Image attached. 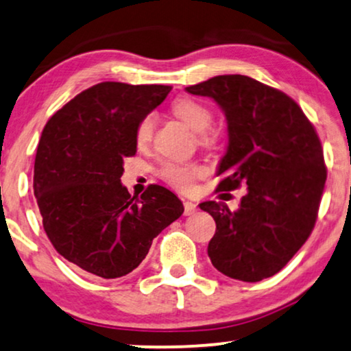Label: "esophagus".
<instances>
[{
  "label": "esophagus",
  "mask_w": 351,
  "mask_h": 351,
  "mask_svg": "<svg viewBox=\"0 0 351 351\" xmlns=\"http://www.w3.org/2000/svg\"><path fill=\"white\" fill-rule=\"evenodd\" d=\"M197 211V205L193 202H184V216H191Z\"/></svg>",
  "instance_id": "esophagus-1"
}]
</instances>
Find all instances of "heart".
<instances>
[{
  "label": "heart",
  "mask_w": 351,
  "mask_h": 351,
  "mask_svg": "<svg viewBox=\"0 0 351 351\" xmlns=\"http://www.w3.org/2000/svg\"><path fill=\"white\" fill-rule=\"evenodd\" d=\"M171 113L178 119H181L187 128L198 134V140L202 145H214L217 140V134L208 129L213 123V112L205 104L191 97H181L171 104ZM154 118L153 114H146L135 129V142L138 146H146L153 138ZM159 175L164 181L169 182L178 191L189 192L193 187V181L203 175V169L198 165H182L176 162H165L159 169Z\"/></svg>",
  "instance_id": "obj_1"
}]
</instances>
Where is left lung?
<instances>
[{
    "label": "left lung",
    "mask_w": 351,
    "mask_h": 351,
    "mask_svg": "<svg viewBox=\"0 0 351 351\" xmlns=\"http://www.w3.org/2000/svg\"><path fill=\"white\" fill-rule=\"evenodd\" d=\"M186 91L214 99L226 113L217 192L247 186L237 211L223 202L200 203L216 221L211 263L243 282L274 276L315 227L326 181L317 130L290 96L250 77L217 75Z\"/></svg>",
    "instance_id": "left-lung-1"
}]
</instances>
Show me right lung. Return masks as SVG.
Masks as SVG:
<instances>
[{"instance_id":"right-lung-1","label":"right lung","mask_w":351,"mask_h":351,"mask_svg":"<svg viewBox=\"0 0 351 351\" xmlns=\"http://www.w3.org/2000/svg\"><path fill=\"white\" fill-rule=\"evenodd\" d=\"M170 91L167 85L97 83L42 130L33 182L42 226L56 252L86 273L104 279L129 274L184 211L159 184L140 197L121 184L124 158L137 153V124Z\"/></svg>"}]
</instances>
